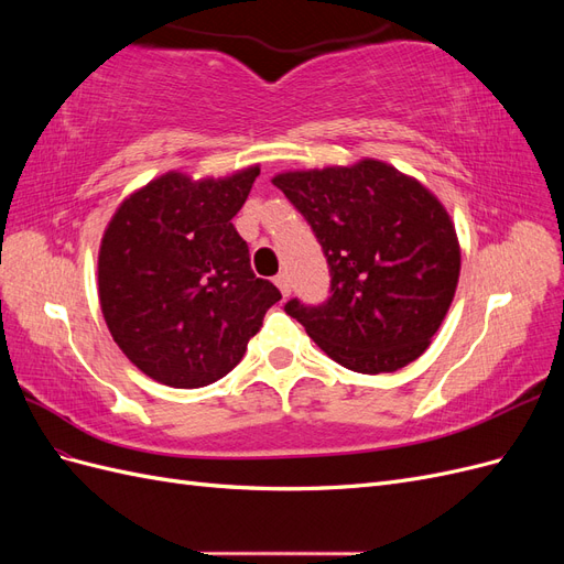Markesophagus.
Instances as JSON below:
<instances>
[{"instance_id": "34e87169", "label": "esophagus", "mask_w": 564, "mask_h": 564, "mask_svg": "<svg viewBox=\"0 0 564 564\" xmlns=\"http://www.w3.org/2000/svg\"><path fill=\"white\" fill-rule=\"evenodd\" d=\"M275 284H278V289L282 292V296H289V294H292V284H289V278L284 275V272H280V275L275 278Z\"/></svg>"}]
</instances>
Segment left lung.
<instances>
[{
  "label": "left lung",
  "mask_w": 564,
  "mask_h": 564,
  "mask_svg": "<svg viewBox=\"0 0 564 564\" xmlns=\"http://www.w3.org/2000/svg\"><path fill=\"white\" fill-rule=\"evenodd\" d=\"M308 220L327 256L332 296L284 311L340 367L398 371L431 346L460 270L442 202L379 160L284 172L272 178Z\"/></svg>",
  "instance_id": "8db88e82"
}]
</instances>
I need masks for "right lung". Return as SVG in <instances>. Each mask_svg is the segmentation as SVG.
<instances>
[{
  "instance_id": "obj_1",
  "label": "right lung",
  "mask_w": 564,
  "mask_h": 564,
  "mask_svg": "<svg viewBox=\"0 0 564 564\" xmlns=\"http://www.w3.org/2000/svg\"><path fill=\"white\" fill-rule=\"evenodd\" d=\"M259 164L226 178L169 172L119 204L98 251L108 329L145 377L209 386L242 360L280 289L253 275L232 226Z\"/></svg>"
}]
</instances>
